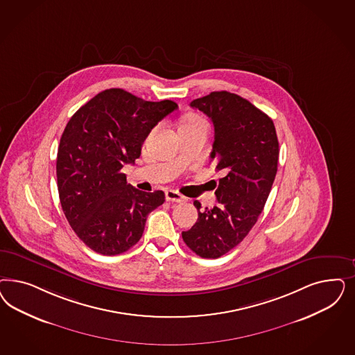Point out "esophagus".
Wrapping results in <instances>:
<instances>
[{
  "label": "esophagus",
  "mask_w": 355,
  "mask_h": 355,
  "mask_svg": "<svg viewBox=\"0 0 355 355\" xmlns=\"http://www.w3.org/2000/svg\"><path fill=\"white\" fill-rule=\"evenodd\" d=\"M164 195H166V200L171 201V202H184L185 201V197L173 189H167Z\"/></svg>",
  "instance_id": "34e87169"
}]
</instances>
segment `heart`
<instances>
[{
	"mask_svg": "<svg viewBox=\"0 0 355 355\" xmlns=\"http://www.w3.org/2000/svg\"><path fill=\"white\" fill-rule=\"evenodd\" d=\"M198 120H201V117H198V116H196V114H189V116L184 117V120L183 121H182V123H189V121H198Z\"/></svg>",
	"mask_w": 355,
	"mask_h": 355,
	"instance_id": "heart-1",
	"label": "heart"
}]
</instances>
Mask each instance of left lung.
I'll list each match as a JSON object with an SVG mask.
<instances>
[{
    "label": "left lung",
    "mask_w": 355,
    "mask_h": 355,
    "mask_svg": "<svg viewBox=\"0 0 355 355\" xmlns=\"http://www.w3.org/2000/svg\"><path fill=\"white\" fill-rule=\"evenodd\" d=\"M191 107L213 121L210 160L223 178L216 189L217 205L201 210L195 201L197 222L182 236L200 257L218 259L248 235L261 214L278 167V138L273 120L236 94L210 92Z\"/></svg>",
    "instance_id": "left-lung-1"
}]
</instances>
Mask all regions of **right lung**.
<instances>
[{
  "label": "right lung",
  "mask_w": 355,
  "mask_h": 355,
  "mask_svg": "<svg viewBox=\"0 0 355 355\" xmlns=\"http://www.w3.org/2000/svg\"><path fill=\"white\" fill-rule=\"evenodd\" d=\"M172 101L148 102L123 89L99 92L71 116L58 145L60 202L69 225L92 251L114 256L137 243L146 218L164 193L126 183L124 164L135 163L144 141Z\"/></svg>",
  "instance_id": "1"
}]
</instances>
